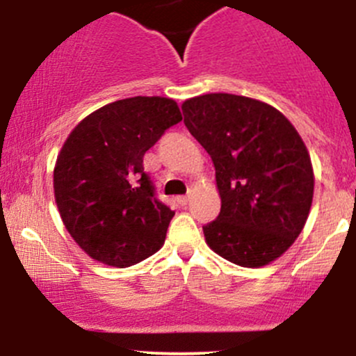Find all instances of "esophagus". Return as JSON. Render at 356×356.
Returning a JSON list of instances; mask_svg holds the SVG:
<instances>
[{"label":"esophagus","instance_id":"obj_1","mask_svg":"<svg viewBox=\"0 0 356 356\" xmlns=\"http://www.w3.org/2000/svg\"><path fill=\"white\" fill-rule=\"evenodd\" d=\"M189 201H191V196H189V195L188 196H179V198H177V203L181 204V207H186Z\"/></svg>","mask_w":356,"mask_h":356}]
</instances>
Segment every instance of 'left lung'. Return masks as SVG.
I'll list each match as a JSON object with an SVG mask.
<instances>
[{
  "mask_svg": "<svg viewBox=\"0 0 356 356\" xmlns=\"http://www.w3.org/2000/svg\"><path fill=\"white\" fill-rule=\"evenodd\" d=\"M182 113L213 161L220 195V213L203 227L207 245L248 268L277 260L303 231L314 200L301 136L277 108L246 96H196Z\"/></svg>",
  "mask_w": 356,
  "mask_h": 356,
  "instance_id": "left-lung-1",
  "label": "left lung"
}]
</instances>
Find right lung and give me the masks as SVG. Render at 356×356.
Instances as JSON below:
<instances>
[{
  "label": "right lung",
  "instance_id": "obj_1",
  "mask_svg": "<svg viewBox=\"0 0 356 356\" xmlns=\"http://www.w3.org/2000/svg\"><path fill=\"white\" fill-rule=\"evenodd\" d=\"M181 120L174 99L134 96L92 111L68 134L53 170L55 201L92 260L124 268L163 246L175 211L155 198L143 156Z\"/></svg>",
  "mask_w": 356,
  "mask_h": 356
}]
</instances>
